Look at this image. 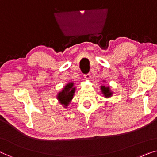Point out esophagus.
Segmentation results:
<instances>
[{"mask_svg": "<svg viewBox=\"0 0 157 157\" xmlns=\"http://www.w3.org/2000/svg\"><path fill=\"white\" fill-rule=\"evenodd\" d=\"M85 78L86 79H90V78H91V75H90V73H88V74L85 75Z\"/></svg>", "mask_w": 157, "mask_h": 157, "instance_id": "esophagus-1", "label": "esophagus"}]
</instances>
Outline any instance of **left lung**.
Instances as JSON below:
<instances>
[{
    "label": "left lung",
    "instance_id": "obj_1",
    "mask_svg": "<svg viewBox=\"0 0 157 157\" xmlns=\"http://www.w3.org/2000/svg\"><path fill=\"white\" fill-rule=\"evenodd\" d=\"M101 90L102 93L104 94V95L106 97H111V96L112 95V92H111V90H110V89H109V86H107V87H106V86H101Z\"/></svg>",
    "mask_w": 157,
    "mask_h": 157
}]
</instances>
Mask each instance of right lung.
Segmentation results:
<instances>
[{"label": "right lung", "mask_w": 157, "mask_h": 157, "mask_svg": "<svg viewBox=\"0 0 157 157\" xmlns=\"http://www.w3.org/2000/svg\"><path fill=\"white\" fill-rule=\"evenodd\" d=\"M75 88L74 87V84L72 82H70L66 85V86L63 88L62 92L58 94L57 99L60 101L62 105H64V107L68 106L69 103L71 102V99L73 97Z\"/></svg>", "instance_id": "1"}]
</instances>
